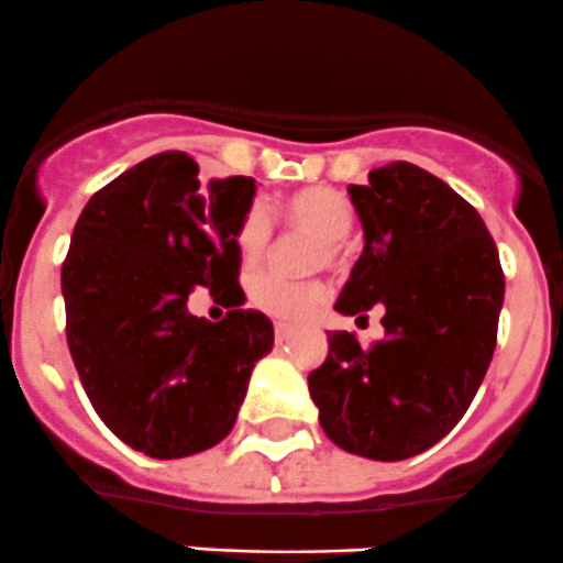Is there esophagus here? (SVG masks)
I'll return each mask as SVG.
<instances>
[{
	"instance_id": "1",
	"label": "esophagus",
	"mask_w": 563,
	"mask_h": 563,
	"mask_svg": "<svg viewBox=\"0 0 563 563\" xmlns=\"http://www.w3.org/2000/svg\"><path fill=\"white\" fill-rule=\"evenodd\" d=\"M274 331H276V342H284V339H287L289 336V333H292V328H289L287 325V322H276V325H274Z\"/></svg>"
}]
</instances>
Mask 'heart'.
I'll return each instance as SVG.
<instances>
[{
    "label": "heart",
    "mask_w": 563,
    "mask_h": 563,
    "mask_svg": "<svg viewBox=\"0 0 563 563\" xmlns=\"http://www.w3.org/2000/svg\"><path fill=\"white\" fill-rule=\"evenodd\" d=\"M284 224L292 230L309 232L320 238L314 243V263L336 260L342 252V241L353 230L355 210L353 202L342 191L328 186H309L287 194L279 202ZM274 241V221L263 202L249 205L235 227V246L243 265L263 263ZM249 298L265 314L282 320H303L314 306L328 298V284L320 279H287L279 274H260L249 284Z\"/></svg>",
    "instance_id": "b5f03b06"
}]
</instances>
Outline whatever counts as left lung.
I'll use <instances>...</instances> for the list:
<instances>
[{"label":"left lung","mask_w":563,"mask_h":563,"mask_svg":"<svg viewBox=\"0 0 563 563\" xmlns=\"http://www.w3.org/2000/svg\"><path fill=\"white\" fill-rule=\"evenodd\" d=\"M364 252L333 309H386V339L328 333L309 375L320 424L358 457H416L454 430L495 353L504 271L482 216L441 177L397 161L347 188Z\"/></svg>","instance_id":"left-lung-1"}]
</instances>
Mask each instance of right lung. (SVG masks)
<instances>
[{"label":"right lung","mask_w":563,"mask_h":563,"mask_svg":"<svg viewBox=\"0 0 563 563\" xmlns=\"http://www.w3.org/2000/svg\"><path fill=\"white\" fill-rule=\"evenodd\" d=\"M252 177L199 183L191 155L158 153L95 191L63 263L65 331L106 427L155 460L191 457L230 435L274 322L241 309L235 227ZM194 286L233 298L224 321L187 311ZM223 297V296H222Z\"/></svg>","instance_id":"add662e5"}]
</instances>
